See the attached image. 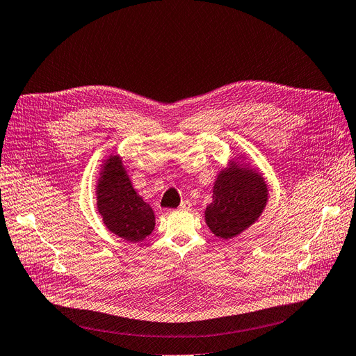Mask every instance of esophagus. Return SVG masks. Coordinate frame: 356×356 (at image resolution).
I'll use <instances>...</instances> for the list:
<instances>
[{"mask_svg": "<svg viewBox=\"0 0 356 356\" xmlns=\"http://www.w3.org/2000/svg\"><path fill=\"white\" fill-rule=\"evenodd\" d=\"M179 208H180V211H191L192 204H191V201H183Z\"/></svg>", "mask_w": 356, "mask_h": 356, "instance_id": "34e87169", "label": "esophagus"}]
</instances>
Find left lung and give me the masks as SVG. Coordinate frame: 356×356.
<instances>
[{
    "label": "left lung",
    "instance_id": "8db88e82",
    "mask_svg": "<svg viewBox=\"0 0 356 356\" xmlns=\"http://www.w3.org/2000/svg\"><path fill=\"white\" fill-rule=\"evenodd\" d=\"M268 185L245 155L229 160L214 180L213 202L205 208V222L217 238L229 241L248 230L264 213Z\"/></svg>",
    "mask_w": 356,
    "mask_h": 356
}]
</instances>
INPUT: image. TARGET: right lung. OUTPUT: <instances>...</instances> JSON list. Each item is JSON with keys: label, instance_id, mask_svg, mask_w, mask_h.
I'll use <instances>...</instances> for the list:
<instances>
[{"label": "right lung", "instance_id": "1", "mask_svg": "<svg viewBox=\"0 0 356 356\" xmlns=\"http://www.w3.org/2000/svg\"><path fill=\"white\" fill-rule=\"evenodd\" d=\"M97 209L111 233L138 243L155 227V214L131 185L123 158L110 154L101 164L95 185Z\"/></svg>", "mask_w": 356, "mask_h": 356}]
</instances>
